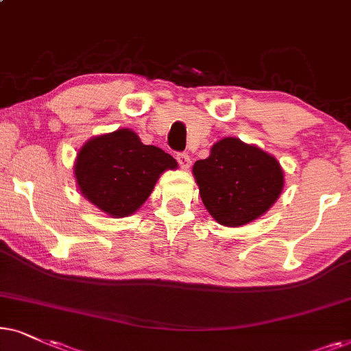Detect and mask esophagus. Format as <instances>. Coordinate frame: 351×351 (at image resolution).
Segmentation results:
<instances>
[{"label":"esophagus","instance_id":"obj_1","mask_svg":"<svg viewBox=\"0 0 351 351\" xmlns=\"http://www.w3.org/2000/svg\"><path fill=\"white\" fill-rule=\"evenodd\" d=\"M176 160H178L180 167L183 168V170H188L189 165H191V157H189L188 154H186V152H180V154H176Z\"/></svg>","mask_w":351,"mask_h":351}]
</instances>
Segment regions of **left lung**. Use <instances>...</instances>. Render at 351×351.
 Masks as SVG:
<instances>
[{"mask_svg": "<svg viewBox=\"0 0 351 351\" xmlns=\"http://www.w3.org/2000/svg\"><path fill=\"white\" fill-rule=\"evenodd\" d=\"M193 173L205 208L224 226H242L276 202L284 186L279 162L237 138H224Z\"/></svg>", "mask_w": 351, "mask_h": 351, "instance_id": "8db88e82", "label": "left lung"}]
</instances>
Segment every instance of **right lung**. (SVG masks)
I'll list each match as a JSON object with an SVG mask.
<instances>
[{
  "mask_svg": "<svg viewBox=\"0 0 351 351\" xmlns=\"http://www.w3.org/2000/svg\"><path fill=\"white\" fill-rule=\"evenodd\" d=\"M175 158L146 146L132 130L93 138L78 152L75 176L82 194L110 217H128L146 202L158 175L176 168Z\"/></svg>",
  "mask_w": 351,
  "mask_h": 351,
  "instance_id": "add662e5",
  "label": "right lung"
}]
</instances>
